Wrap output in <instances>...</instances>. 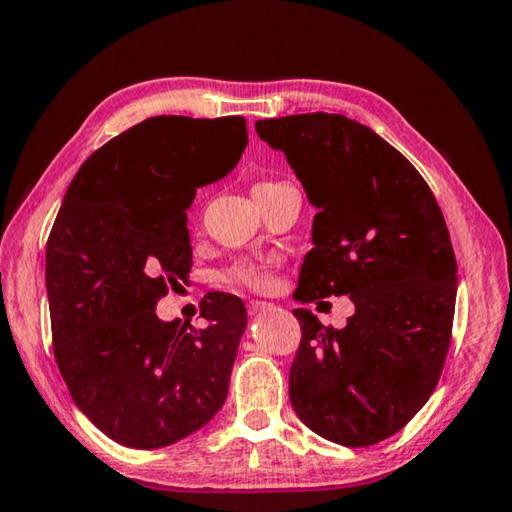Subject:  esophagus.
<instances>
[{"label":"esophagus","instance_id":"obj_1","mask_svg":"<svg viewBox=\"0 0 512 512\" xmlns=\"http://www.w3.org/2000/svg\"><path fill=\"white\" fill-rule=\"evenodd\" d=\"M272 308V303H267V301H261V299H254V301H249L247 303V312L251 317H256V315H261V312H265V310H270Z\"/></svg>","mask_w":512,"mask_h":512}]
</instances>
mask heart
<instances>
[{"mask_svg":"<svg viewBox=\"0 0 512 512\" xmlns=\"http://www.w3.org/2000/svg\"><path fill=\"white\" fill-rule=\"evenodd\" d=\"M285 186V182H276V179H263V182H256L254 188H251V193L258 200V197H265L270 195L276 188ZM222 279L227 283L233 285H242V288H249V290H256V292H265L270 290L274 281H276V270L272 263L267 261H238L233 263L227 272L222 274Z\"/></svg>","mask_w":512,"mask_h":512,"instance_id":"heart-1","label":"heart"}]
</instances>
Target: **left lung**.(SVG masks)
<instances>
[{"label": "left lung", "mask_w": 512, "mask_h": 512, "mask_svg": "<svg viewBox=\"0 0 512 512\" xmlns=\"http://www.w3.org/2000/svg\"><path fill=\"white\" fill-rule=\"evenodd\" d=\"M256 132L317 206L294 299L355 303L339 330L294 310L290 402L328 441L375 445L429 400L450 348L456 258L441 206L405 155L344 114L263 119Z\"/></svg>", "instance_id": "obj_1"}]
</instances>
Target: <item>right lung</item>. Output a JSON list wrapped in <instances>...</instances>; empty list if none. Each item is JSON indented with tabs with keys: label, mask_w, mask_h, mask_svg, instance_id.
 <instances>
[{
	"label": "right lung",
	"mask_w": 512,
	"mask_h": 512,
	"mask_svg": "<svg viewBox=\"0 0 512 512\" xmlns=\"http://www.w3.org/2000/svg\"><path fill=\"white\" fill-rule=\"evenodd\" d=\"M247 146L242 116H152L87 157L47 240L53 355L76 407L112 441L155 450L227 400L245 303L211 292L202 328L157 301L193 267L186 209Z\"/></svg>",
	"instance_id": "add662e5"
}]
</instances>
